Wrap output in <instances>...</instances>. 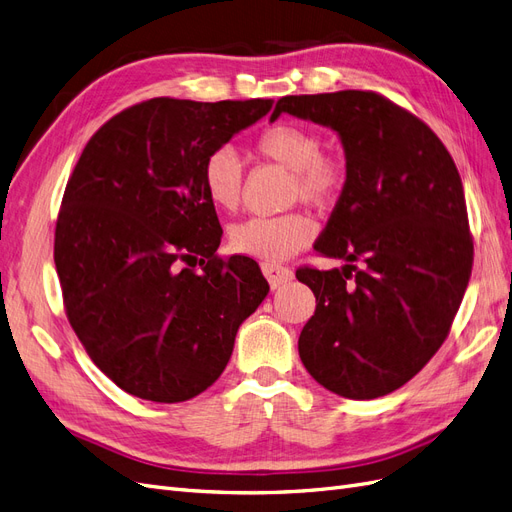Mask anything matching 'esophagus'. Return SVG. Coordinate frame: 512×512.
<instances>
[{
    "mask_svg": "<svg viewBox=\"0 0 512 512\" xmlns=\"http://www.w3.org/2000/svg\"><path fill=\"white\" fill-rule=\"evenodd\" d=\"M260 267H262V273H265V277L269 280L271 288H280L282 284L290 282L292 277H294L292 269L280 265V262H269V260H267V262H262Z\"/></svg>",
    "mask_w": 512,
    "mask_h": 512,
    "instance_id": "34e87169",
    "label": "esophagus"
}]
</instances>
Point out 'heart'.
Listing matches in <instances>:
<instances>
[{
    "label": "heart",
    "mask_w": 512,
    "mask_h": 512,
    "mask_svg": "<svg viewBox=\"0 0 512 512\" xmlns=\"http://www.w3.org/2000/svg\"><path fill=\"white\" fill-rule=\"evenodd\" d=\"M254 149L260 158L292 170L290 200L316 207L333 205L342 194L348 168L335 153L322 151V136L301 123H275L262 130ZM203 188L213 207L237 209L243 188V166L237 153L222 147L209 153L203 164ZM316 226L309 215H256L230 226L228 243L235 252L262 260L288 258L314 239Z\"/></svg>",
    "instance_id": "heart-1"
}]
</instances>
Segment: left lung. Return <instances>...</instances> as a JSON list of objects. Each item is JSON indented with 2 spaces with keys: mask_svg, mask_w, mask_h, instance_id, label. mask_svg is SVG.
Masks as SVG:
<instances>
[{
  "mask_svg": "<svg viewBox=\"0 0 512 512\" xmlns=\"http://www.w3.org/2000/svg\"><path fill=\"white\" fill-rule=\"evenodd\" d=\"M282 113L335 130L348 179L314 250L342 269L301 267L316 312L299 337L324 389L376 399L421 371L451 331L474 243L457 166L425 121L376 91L284 96Z\"/></svg>",
  "mask_w": 512,
  "mask_h": 512,
  "instance_id": "obj_1",
  "label": "left lung"
}]
</instances>
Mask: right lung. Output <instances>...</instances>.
<instances>
[{
  "mask_svg": "<svg viewBox=\"0 0 512 512\" xmlns=\"http://www.w3.org/2000/svg\"><path fill=\"white\" fill-rule=\"evenodd\" d=\"M273 100L151 98L108 119L68 179L55 226L66 316L126 393L177 404L220 378L269 284L222 258L203 164Z\"/></svg>",
  "mask_w": 512,
  "mask_h": 512,
  "instance_id": "obj_1",
  "label": "right lung"
}]
</instances>
